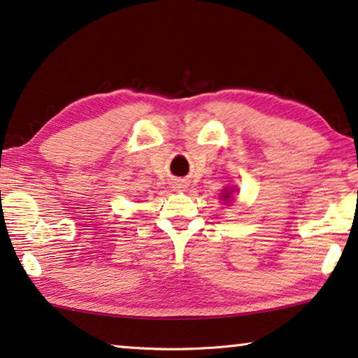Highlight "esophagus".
<instances>
[{
  "label": "esophagus",
  "instance_id": "obj_1",
  "mask_svg": "<svg viewBox=\"0 0 358 358\" xmlns=\"http://www.w3.org/2000/svg\"><path fill=\"white\" fill-rule=\"evenodd\" d=\"M175 188H183V186H181V185L178 183V181H177V185H175Z\"/></svg>",
  "mask_w": 358,
  "mask_h": 358
}]
</instances>
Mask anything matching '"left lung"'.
Instances as JSON below:
<instances>
[{"label":"left lung","mask_w":358,"mask_h":358,"mask_svg":"<svg viewBox=\"0 0 358 358\" xmlns=\"http://www.w3.org/2000/svg\"><path fill=\"white\" fill-rule=\"evenodd\" d=\"M234 191L232 188H224V191L221 192V197H223V199L226 201V202H229V199H231V192Z\"/></svg>","instance_id":"left-lung-1"}]
</instances>
